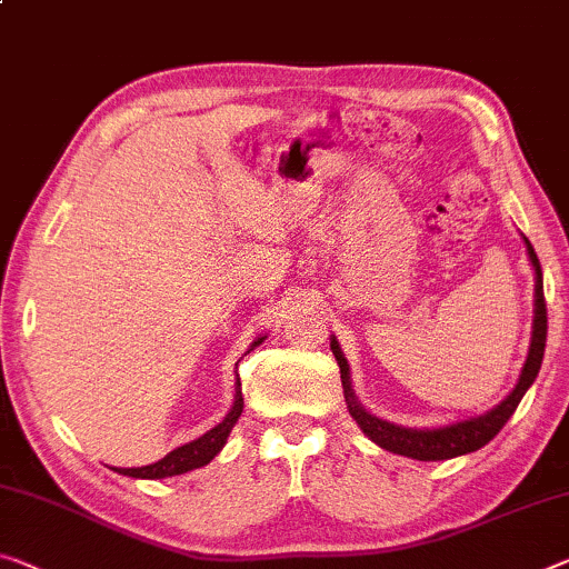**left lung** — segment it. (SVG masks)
Masks as SVG:
<instances>
[{"mask_svg":"<svg viewBox=\"0 0 569 569\" xmlns=\"http://www.w3.org/2000/svg\"><path fill=\"white\" fill-rule=\"evenodd\" d=\"M523 243H527V254L537 274L535 330H531L529 356L521 369L519 383L513 387L511 395L501 401V405L491 409V412L473 419H462V422L448 425V427H437V430H415V427H401L395 422H387V419L373 417L371 412H366V409L358 405V399L353 397L348 361L346 356L340 353L338 340L330 338V351H333L336 361L340 366V381H343L348 412H351L358 427L366 432V437H371L379 448L397 452V456H405V458H415V460H450V458L466 456V452L480 450L486 442H491L493 437L501 432V427L509 422V417L517 412L521 397L527 395V389L537 379V373L541 369V358H545V346H547V302H545V282H541V267H539L537 251L529 243L527 236H523Z\"/></svg>","mask_w":569,"mask_h":569,"instance_id":"8db88e82","label":"left lung"}]
</instances>
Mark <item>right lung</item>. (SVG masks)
<instances>
[{
  "mask_svg": "<svg viewBox=\"0 0 569 569\" xmlns=\"http://www.w3.org/2000/svg\"><path fill=\"white\" fill-rule=\"evenodd\" d=\"M267 336L257 338L251 348L259 346L261 340ZM249 348V351H251ZM243 412V397H241V381L236 379V397H233V407L231 412L223 417L221 425H216L213 430H208L203 437H198V440L188 442V445H180V448H174L172 452H168L162 460L152 462V466H144V468H113L117 473L121 476H132V478H170V476H182L188 473V470H196V468H203L211 462L218 452L223 450L226 440H229V435L233 430V425L239 422V417Z\"/></svg>",
  "mask_w": 569,
  "mask_h": 569,
  "instance_id": "obj_1",
  "label": "right lung"
}]
</instances>
